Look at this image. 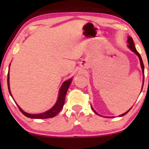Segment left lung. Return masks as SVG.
I'll return each instance as SVG.
<instances>
[{
  "mask_svg": "<svg viewBox=\"0 0 149 149\" xmlns=\"http://www.w3.org/2000/svg\"><path fill=\"white\" fill-rule=\"evenodd\" d=\"M127 42H128V45H127V47H128V48L130 49V50L132 51V52H133L134 53H135V54L137 55L138 56V58H139V60H140V66H141V68H142V74H143V79H142V81H143V83H142V89H141V91H142V88H143V85H144V64H143V62H142V58H141V56H140V55L139 54V53L138 52V51L136 50V47H135V45H134V40H133V38H132L131 36H128V38H127ZM91 109H92V110L93 111V112H94V113L96 114V115H100L98 113H96V112H95V111L94 109H93V107H91ZM131 108V109H132ZM131 109H129L127 111H126L125 113H124L123 114H122V115H120L119 117H123V116H124L125 115H126V114H127L128 112H129L130 110H131Z\"/></svg>",
  "mask_w": 149,
  "mask_h": 149,
  "instance_id": "obj_1",
  "label": "left lung"
}]
</instances>
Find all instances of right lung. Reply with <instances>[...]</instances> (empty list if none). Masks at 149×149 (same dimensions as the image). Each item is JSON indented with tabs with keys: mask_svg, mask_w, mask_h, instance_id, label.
Listing matches in <instances>:
<instances>
[{
	"mask_svg": "<svg viewBox=\"0 0 149 149\" xmlns=\"http://www.w3.org/2000/svg\"><path fill=\"white\" fill-rule=\"evenodd\" d=\"M10 65H11V63H10L9 66V72H8V77H7V85H8V89H9L10 95L12 96L11 90H10V85H9V67ZM72 78L68 79V80L65 81L64 83H62V86H61L60 90H59V94L58 97V100H57L56 104H55L54 106L53 107L51 108L49 110L47 111L42 113L40 114H30L28 113L23 111L21 108L19 107V106L16 103V104L19 108V111L22 112V114L27 117L28 118H31V119H48V118H52L54 117L55 116H56L59 113V112L61 111V109H62V107H64V101H65V97H66V94L67 91L69 88V86L72 83Z\"/></svg>",
	"mask_w": 149,
	"mask_h": 149,
	"instance_id": "1",
	"label": "right lung"
}]
</instances>
